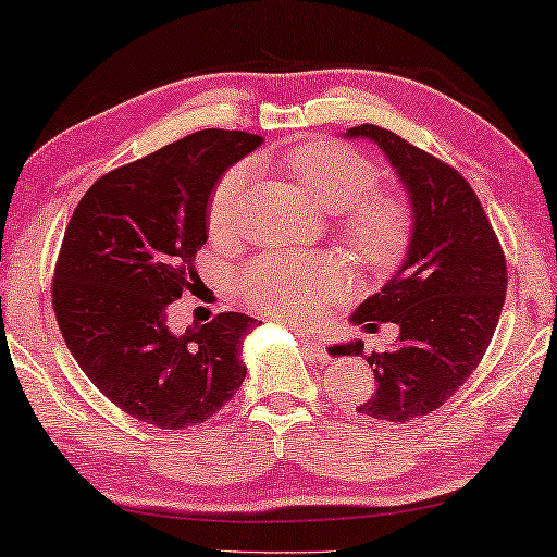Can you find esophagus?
<instances>
[{"label":"esophagus","instance_id":"34e87169","mask_svg":"<svg viewBox=\"0 0 557 557\" xmlns=\"http://www.w3.org/2000/svg\"><path fill=\"white\" fill-rule=\"evenodd\" d=\"M298 338L304 343V350L311 355L313 360L318 362H325L327 360V352H325V343L318 333H306V331H298Z\"/></svg>","mask_w":557,"mask_h":557}]
</instances>
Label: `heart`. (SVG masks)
Returning <instances> with one entry per match:
<instances>
[{
  "label": "heart",
  "mask_w": 557,
  "mask_h": 557,
  "mask_svg": "<svg viewBox=\"0 0 557 557\" xmlns=\"http://www.w3.org/2000/svg\"><path fill=\"white\" fill-rule=\"evenodd\" d=\"M286 170L315 207L338 214L341 239L364 267L385 271L403 259L412 232L407 202L375 195L380 172L364 154L333 140H311L288 152ZM251 168L239 162L224 172L209 199V232L230 236L239 224ZM348 284L343 263L315 257H263L249 263L239 288L253 311L290 323H308Z\"/></svg>",
  "instance_id": "b5f03b06"
}]
</instances>
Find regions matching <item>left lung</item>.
Returning <instances> with one entry per match:
<instances>
[{"instance_id": "1", "label": "left lung", "mask_w": 557, "mask_h": 557, "mask_svg": "<svg viewBox=\"0 0 557 557\" xmlns=\"http://www.w3.org/2000/svg\"><path fill=\"white\" fill-rule=\"evenodd\" d=\"M343 135L385 152L412 209L403 263L350 318L368 331L380 323L399 327L389 350L368 355L377 387L358 412L409 422L440 409L484 358L504 311L506 259L476 193L457 170L380 125ZM362 341H350L331 352L362 355Z\"/></svg>"}]
</instances>
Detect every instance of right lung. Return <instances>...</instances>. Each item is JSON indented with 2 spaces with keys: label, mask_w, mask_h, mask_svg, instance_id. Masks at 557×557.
<instances>
[{
  "label": "right lung",
  "mask_w": 557,
  "mask_h": 557,
  "mask_svg": "<svg viewBox=\"0 0 557 557\" xmlns=\"http://www.w3.org/2000/svg\"><path fill=\"white\" fill-rule=\"evenodd\" d=\"M263 138L197 131L90 185L63 234L53 311L86 377L140 422L202 424L246 377L257 318L219 313L172 333L168 306L189 288L216 182Z\"/></svg>",
  "instance_id": "add662e5"
}]
</instances>
